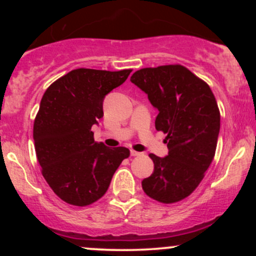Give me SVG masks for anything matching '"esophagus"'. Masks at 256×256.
Listing matches in <instances>:
<instances>
[{
    "label": "esophagus",
    "instance_id": "esophagus-1",
    "mask_svg": "<svg viewBox=\"0 0 256 256\" xmlns=\"http://www.w3.org/2000/svg\"><path fill=\"white\" fill-rule=\"evenodd\" d=\"M142 155V152H138L136 150H131V156H140Z\"/></svg>",
    "mask_w": 256,
    "mask_h": 256
}]
</instances>
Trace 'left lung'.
<instances>
[{
  "mask_svg": "<svg viewBox=\"0 0 256 256\" xmlns=\"http://www.w3.org/2000/svg\"><path fill=\"white\" fill-rule=\"evenodd\" d=\"M131 82L158 108L155 128L166 134L168 155L149 154L154 172L143 179L149 198L161 204L182 201L198 186L216 155L220 112L210 85L182 64L146 67Z\"/></svg>",
  "mask_w": 256,
  "mask_h": 256,
  "instance_id": "1",
  "label": "left lung"
}]
</instances>
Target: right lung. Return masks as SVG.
<instances>
[{"label":"right lung","instance_id":"1","mask_svg":"<svg viewBox=\"0 0 256 256\" xmlns=\"http://www.w3.org/2000/svg\"><path fill=\"white\" fill-rule=\"evenodd\" d=\"M131 71L77 68L44 92L34 122V149L44 179L66 204L85 207L101 198L130 156L125 146L95 142L91 126L104 116V96Z\"/></svg>","mask_w":256,"mask_h":256}]
</instances>
